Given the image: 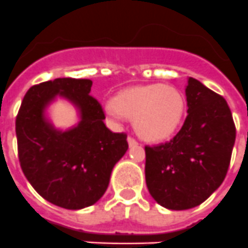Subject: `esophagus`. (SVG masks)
Listing matches in <instances>:
<instances>
[{"instance_id": "34e87169", "label": "esophagus", "mask_w": 248, "mask_h": 248, "mask_svg": "<svg viewBox=\"0 0 248 248\" xmlns=\"http://www.w3.org/2000/svg\"><path fill=\"white\" fill-rule=\"evenodd\" d=\"M128 143H129V146H137L138 145V141L133 137H128Z\"/></svg>"}]
</instances>
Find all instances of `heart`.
<instances>
[{
	"label": "heart",
	"mask_w": 248,
	"mask_h": 248,
	"mask_svg": "<svg viewBox=\"0 0 248 248\" xmlns=\"http://www.w3.org/2000/svg\"><path fill=\"white\" fill-rule=\"evenodd\" d=\"M185 97L172 85L160 83L130 87L113 98L107 114L114 120L133 119L138 134L149 141L171 138L185 115Z\"/></svg>",
	"instance_id": "heart-1"
}]
</instances>
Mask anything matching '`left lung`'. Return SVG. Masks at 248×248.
<instances>
[{
    "label": "left lung",
    "instance_id": "left-lung-1",
    "mask_svg": "<svg viewBox=\"0 0 248 248\" xmlns=\"http://www.w3.org/2000/svg\"><path fill=\"white\" fill-rule=\"evenodd\" d=\"M187 117L170 141L145 146V180L159 205L187 210L202 203L225 180L236 139L227 102L190 77Z\"/></svg>",
    "mask_w": 248,
    "mask_h": 248
}]
</instances>
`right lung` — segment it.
<instances>
[{
    "instance_id": "1",
    "label": "right lung",
    "mask_w": 248,
    "mask_h": 248,
    "mask_svg": "<svg viewBox=\"0 0 248 248\" xmlns=\"http://www.w3.org/2000/svg\"><path fill=\"white\" fill-rule=\"evenodd\" d=\"M92 84L91 79L57 78L33 85L16 118L22 171L43 199L63 209L97 202L129 146L125 133L105 126L102 105L89 94ZM57 95L81 111L80 124L67 132L54 129L44 118V108Z\"/></svg>"
}]
</instances>
